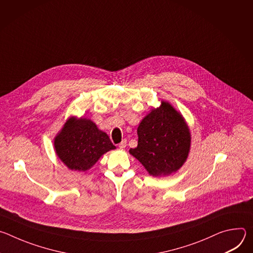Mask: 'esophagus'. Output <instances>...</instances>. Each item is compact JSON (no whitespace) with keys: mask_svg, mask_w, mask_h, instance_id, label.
<instances>
[{"mask_svg":"<svg viewBox=\"0 0 253 253\" xmlns=\"http://www.w3.org/2000/svg\"><path fill=\"white\" fill-rule=\"evenodd\" d=\"M126 145H127V141H126V140H122V142L119 143L118 147H119L120 149H124V148L126 147Z\"/></svg>","mask_w":253,"mask_h":253,"instance_id":"esophagus-1","label":"esophagus"}]
</instances>
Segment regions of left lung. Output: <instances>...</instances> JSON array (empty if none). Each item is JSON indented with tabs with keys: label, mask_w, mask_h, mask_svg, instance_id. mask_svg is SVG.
Returning <instances> with one entry per match:
<instances>
[{
	"label": "left lung",
	"mask_w": 253,
	"mask_h": 253,
	"mask_svg": "<svg viewBox=\"0 0 253 253\" xmlns=\"http://www.w3.org/2000/svg\"><path fill=\"white\" fill-rule=\"evenodd\" d=\"M138 145L129 150L152 176L169 175L185 162L190 148L189 129L167 102L153 109L138 126Z\"/></svg>",
	"instance_id": "obj_1"
}]
</instances>
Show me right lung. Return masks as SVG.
I'll use <instances>...</instances> for the list:
<instances>
[{
  "mask_svg": "<svg viewBox=\"0 0 253 253\" xmlns=\"http://www.w3.org/2000/svg\"><path fill=\"white\" fill-rule=\"evenodd\" d=\"M55 149L69 169L86 171L115 146L109 136L100 131L91 120L70 118L55 138Z\"/></svg>",
  "mask_w": 253,
  "mask_h": 253,
  "instance_id": "right-lung-1",
  "label": "right lung"
}]
</instances>
